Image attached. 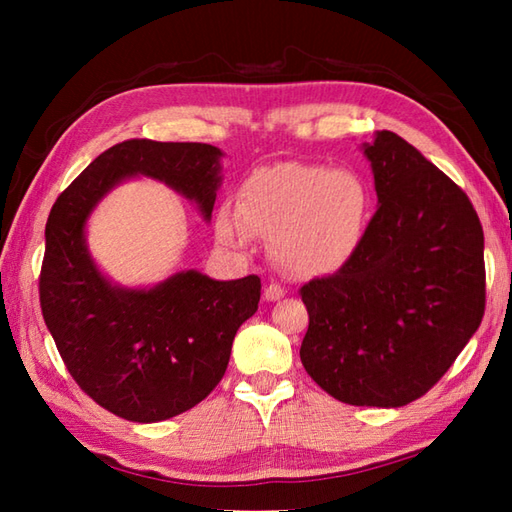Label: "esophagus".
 I'll return each mask as SVG.
<instances>
[{
    "mask_svg": "<svg viewBox=\"0 0 512 512\" xmlns=\"http://www.w3.org/2000/svg\"><path fill=\"white\" fill-rule=\"evenodd\" d=\"M284 295H286V290L281 288L279 284H275V281H273V284L264 286V299L266 301H279Z\"/></svg>",
    "mask_w": 512,
    "mask_h": 512,
    "instance_id": "1",
    "label": "esophagus"
}]
</instances>
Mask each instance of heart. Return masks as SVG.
<instances>
[{
	"mask_svg": "<svg viewBox=\"0 0 512 512\" xmlns=\"http://www.w3.org/2000/svg\"><path fill=\"white\" fill-rule=\"evenodd\" d=\"M372 209L363 176L319 162H275L239 187L237 209L220 206L215 235L244 246L253 233L270 237V255L292 277L339 273L361 248Z\"/></svg>",
	"mask_w": 512,
	"mask_h": 512,
	"instance_id": "obj_1",
	"label": "heart"
}]
</instances>
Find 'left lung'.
<instances>
[{"label":"left lung","mask_w":512,"mask_h":512,"mask_svg":"<svg viewBox=\"0 0 512 512\" xmlns=\"http://www.w3.org/2000/svg\"><path fill=\"white\" fill-rule=\"evenodd\" d=\"M378 209L361 248L301 288V363L336 400L409 405L447 374L486 306L484 231L458 184L394 132L363 145Z\"/></svg>","instance_id":"1"}]
</instances>
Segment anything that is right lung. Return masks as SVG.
Instances as JSON below:
<instances>
[{
  "label": "right lung",
  "mask_w": 512,
  "mask_h": 512,
  "mask_svg": "<svg viewBox=\"0 0 512 512\" xmlns=\"http://www.w3.org/2000/svg\"><path fill=\"white\" fill-rule=\"evenodd\" d=\"M222 156L204 143L125 140L92 160L48 215L43 321L76 385L125 420H167L211 394L239 325L257 312L262 281L182 270L154 288L116 286L96 268L85 224L116 184L134 176L165 182L211 220Z\"/></svg>",
  "instance_id": "right-lung-1"
}]
</instances>
